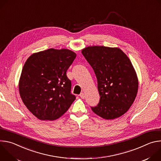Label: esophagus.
<instances>
[{
	"label": "esophagus",
	"instance_id": "obj_1",
	"mask_svg": "<svg viewBox=\"0 0 161 161\" xmlns=\"http://www.w3.org/2000/svg\"><path fill=\"white\" fill-rule=\"evenodd\" d=\"M80 97H81V99H85V93H83V92H81V93L80 94Z\"/></svg>",
	"mask_w": 161,
	"mask_h": 161
}]
</instances>
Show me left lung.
<instances>
[{"label": "left lung", "instance_id": "left-lung-1", "mask_svg": "<svg viewBox=\"0 0 161 161\" xmlns=\"http://www.w3.org/2000/svg\"><path fill=\"white\" fill-rule=\"evenodd\" d=\"M81 53L94 71L101 96L92 110L105 120L121 117L138 90V79L130 59L119 48L103 46L87 47Z\"/></svg>", "mask_w": 161, "mask_h": 161}]
</instances>
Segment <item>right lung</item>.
<instances>
[{"instance_id": "1", "label": "right lung", "mask_w": 161, "mask_h": 161, "mask_svg": "<svg viewBox=\"0 0 161 161\" xmlns=\"http://www.w3.org/2000/svg\"><path fill=\"white\" fill-rule=\"evenodd\" d=\"M76 57L68 49H48L31 55L19 80V92L27 109L42 120H54L69 108L76 97L67 70Z\"/></svg>"}]
</instances>
